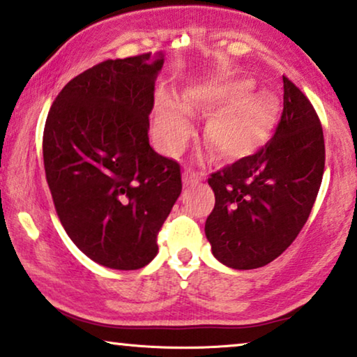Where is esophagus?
Masks as SVG:
<instances>
[{"instance_id":"1","label":"esophagus","mask_w":357,"mask_h":357,"mask_svg":"<svg viewBox=\"0 0 357 357\" xmlns=\"http://www.w3.org/2000/svg\"><path fill=\"white\" fill-rule=\"evenodd\" d=\"M200 179H202V173L194 172V169H184V173H183V181H184V184H185V185L199 183Z\"/></svg>"}]
</instances>
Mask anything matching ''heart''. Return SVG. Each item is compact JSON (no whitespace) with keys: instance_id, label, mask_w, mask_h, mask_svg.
Wrapping results in <instances>:
<instances>
[{"instance_id":"heart-1","label":"heart","mask_w":357,"mask_h":357,"mask_svg":"<svg viewBox=\"0 0 357 357\" xmlns=\"http://www.w3.org/2000/svg\"><path fill=\"white\" fill-rule=\"evenodd\" d=\"M249 79H218L195 84L183 98L189 113H213L205 128V142L223 158H239L259 150L272 137L280 118V103L272 93H254ZM165 152L176 155L190 134V121L173 103L160 107L155 124Z\"/></svg>"}]
</instances>
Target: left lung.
<instances>
[{"instance_id": "left-lung-1", "label": "left lung", "mask_w": 357, "mask_h": 357, "mask_svg": "<svg viewBox=\"0 0 357 357\" xmlns=\"http://www.w3.org/2000/svg\"><path fill=\"white\" fill-rule=\"evenodd\" d=\"M283 113L257 152L208 178L215 207L205 236L220 262L264 267L289 248L307 222L325 168L320 119L299 87L283 76Z\"/></svg>"}]
</instances>
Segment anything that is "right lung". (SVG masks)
I'll use <instances>...</instances> for the list:
<instances>
[{
	"label": "right lung",
	"mask_w": 357,
	"mask_h": 357,
	"mask_svg": "<svg viewBox=\"0 0 357 357\" xmlns=\"http://www.w3.org/2000/svg\"><path fill=\"white\" fill-rule=\"evenodd\" d=\"M107 59L69 80L50 108L43 165L63 228L103 267L139 270L179 197L181 167L149 144L163 56Z\"/></svg>",
	"instance_id": "right-lung-1"
}]
</instances>
